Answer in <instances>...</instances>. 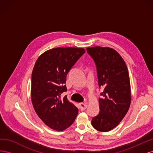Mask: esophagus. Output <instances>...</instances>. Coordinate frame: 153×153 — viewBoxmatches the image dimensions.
<instances>
[{"mask_svg":"<svg viewBox=\"0 0 153 153\" xmlns=\"http://www.w3.org/2000/svg\"><path fill=\"white\" fill-rule=\"evenodd\" d=\"M79 106H80V110L82 111L85 110L87 108V104L85 103H79Z\"/></svg>","mask_w":153,"mask_h":153,"instance_id":"34e87169","label":"esophagus"}]
</instances>
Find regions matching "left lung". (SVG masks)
I'll return each instance as SVG.
<instances>
[{
    "mask_svg": "<svg viewBox=\"0 0 153 153\" xmlns=\"http://www.w3.org/2000/svg\"><path fill=\"white\" fill-rule=\"evenodd\" d=\"M95 62L98 85L103 89L99 98L100 112L92 119L96 130L106 132L120 123L131 103V88L126 63L117 52L109 47L87 48Z\"/></svg>",
    "mask_w": 153,
    "mask_h": 153,
    "instance_id": "1",
    "label": "left lung"
}]
</instances>
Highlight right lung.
<instances>
[{
  "mask_svg": "<svg viewBox=\"0 0 153 153\" xmlns=\"http://www.w3.org/2000/svg\"><path fill=\"white\" fill-rule=\"evenodd\" d=\"M84 48H55L37 59L32 73L31 100L39 117L47 126L63 131L75 121L78 110L61 94L67 91L66 76Z\"/></svg>",
  "mask_w": 153,
  "mask_h": 153,
  "instance_id": "add662e5",
  "label": "right lung"
}]
</instances>
